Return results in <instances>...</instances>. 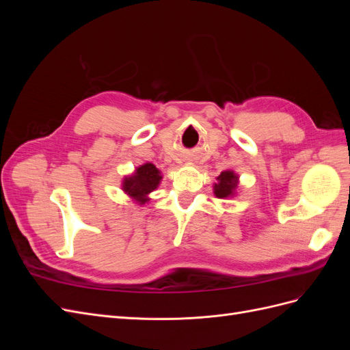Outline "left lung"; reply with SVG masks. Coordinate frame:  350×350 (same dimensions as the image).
Returning a JSON list of instances; mask_svg holds the SVG:
<instances>
[{
    "label": "left lung",
    "instance_id": "obj_1",
    "mask_svg": "<svg viewBox=\"0 0 350 350\" xmlns=\"http://www.w3.org/2000/svg\"><path fill=\"white\" fill-rule=\"evenodd\" d=\"M217 183L213 185V193L217 198H234L237 197V189L239 185V175L235 171L228 169V171L220 172L216 178Z\"/></svg>",
    "mask_w": 350,
    "mask_h": 350
}]
</instances>
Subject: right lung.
Returning a JSON list of instances; mask_svg holds the SVG:
<instances>
[{
    "label": "right lung",
    "mask_w": 350,
    "mask_h": 350,
    "mask_svg": "<svg viewBox=\"0 0 350 350\" xmlns=\"http://www.w3.org/2000/svg\"><path fill=\"white\" fill-rule=\"evenodd\" d=\"M162 172L150 163H143L130 175L122 178L121 188L122 191L131 198L133 203L143 206L150 201V193L159 187L162 181Z\"/></svg>",
    "instance_id": "obj_1"
}]
</instances>
